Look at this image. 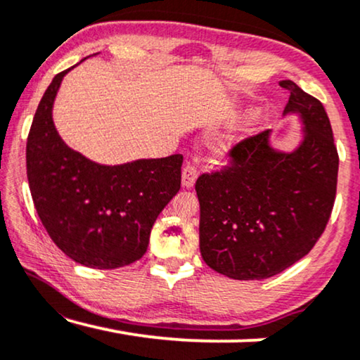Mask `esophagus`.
<instances>
[{
	"instance_id": "obj_1",
	"label": "esophagus",
	"mask_w": 360,
	"mask_h": 360,
	"mask_svg": "<svg viewBox=\"0 0 360 360\" xmlns=\"http://www.w3.org/2000/svg\"><path fill=\"white\" fill-rule=\"evenodd\" d=\"M196 179H198L196 167L186 164L181 170V185H184V188H193Z\"/></svg>"
}]
</instances>
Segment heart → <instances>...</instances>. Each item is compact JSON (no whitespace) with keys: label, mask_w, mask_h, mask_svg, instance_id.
Wrapping results in <instances>:
<instances>
[{"label":"heart","mask_w":360,"mask_h":360,"mask_svg":"<svg viewBox=\"0 0 360 360\" xmlns=\"http://www.w3.org/2000/svg\"><path fill=\"white\" fill-rule=\"evenodd\" d=\"M260 120H262V115H260V111H252V112H250L249 117H248V121L244 122L243 129H240V134L233 136V137H229L228 141L221 142L219 146H216V152H218L219 155L228 154V152H229L231 149H233V147H234L236 144H238V142L243 141L245 136L250 134V132H252V131L255 129V127L259 126Z\"/></svg>","instance_id":"b5f03b06"}]
</instances>
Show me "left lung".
Listing matches in <instances>:
<instances>
[{"instance_id": "left-lung-1", "label": "left lung", "mask_w": 360, "mask_h": 360, "mask_svg": "<svg viewBox=\"0 0 360 360\" xmlns=\"http://www.w3.org/2000/svg\"><path fill=\"white\" fill-rule=\"evenodd\" d=\"M280 86L290 91L283 117L302 124L298 144L277 149L274 131H264L231 150V167L195 185L201 257L234 280L274 277L304 257L336 196L339 157L326 111L292 80Z\"/></svg>"}]
</instances>
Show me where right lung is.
<instances>
[{
	"label": "right lung",
	"mask_w": 360,
	"mask_h": 360,
	"mask_svg": "<svg viewBox=\"0 0 360 360\" xmlns=\"http://www.w3.org/2000/svg\"><path fill=\"white\" fill-rule=\"evenodd\" d=\"M72 68L53 77L34 115L26 147L29 188L44 228L63 254L91 269L124 267L146 254L157 216L179 193L184 157L105 165L68 147L52 110Z\"/></svg>",
	"instance_id": "right-lung-1"
}]
</instances>
